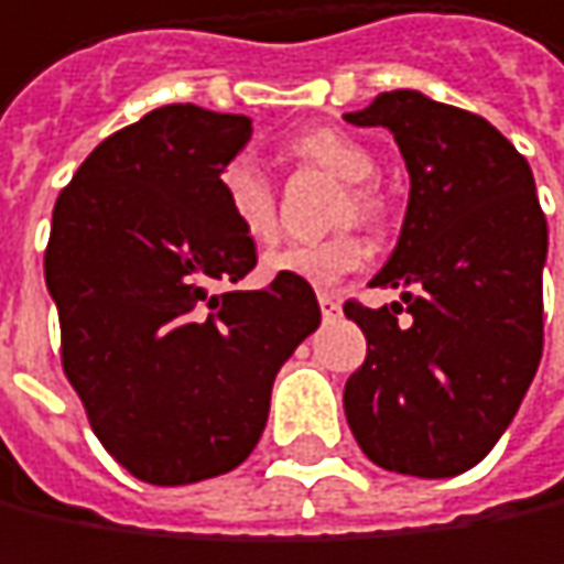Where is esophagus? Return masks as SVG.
Instances as JSON below:
<instances>
[{
  "instance_id": "1",
  "label": "esophagus",
  "mask_w": 564,
  "mask_h": 564,
  "mask_svg": "<svg viewBox=\"0 0 564 564\" xmlns=\"http://www.w3.org/2000/svg\"><path fill=\"white\" fill-rule=\"evenodd\" d=\"M318 305H322V315H328V318H332V315H338V308H341L335 292H318Z\"/></svg>"
}]
</instances>
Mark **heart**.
<instances>
[{
	"mask_svg": "<svg viewBox=\"0 0 564 564\" xmlns=\"http://www.w3.org/2000/svg\"><path fill=\"white\" fill-rule=\"evenodd\" d=\"M292 153L302 160L322 166L325 173L351 183L348 196L341 199V219H361L375 223L381 216V196L368 183L378 173L375 153L345 131L335 128H312L292 141ZM219 196L229 213V219L239 226V232L259 246L272 242L279 236V216H275V193L269 176L252 160H232L219 173ZM368 262V242L355 229H341L328 239L315 242H289L265 256L262 272L272 279H299L312 285H332L351 272H358Z\"/></svg>",
	"mask_w": 564,
	"mask_h": 564,
	"instance_id": "heart-1",
	"label": "heart"
}]
</instances>
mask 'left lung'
<instances>
[{
	"instance_id": "left-lung-1",
	"label": "left lung",
	"mask_w": 564,
	"mask_h": 564,
	"mask_svg": "<svg viewBox=\"0 0 564 564\" xmlns=\"http://www.w3.org/2000/svg\"><path fill=\"white\" fill-rule=\"evenodd\" d=\"M345 121L388 128L411 173L398 249L371 279L404 302H345L368 338L345 417L378 466L456 476L496 446L542 358L549 229L535 180L489 121L421 91H384Z\"/></svg>"
}]
</instances>
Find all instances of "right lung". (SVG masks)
I'll list each match as a JSON object with an SVG mask.
<instances>
[{"label":"right lung","instance_id":"obj_1","mask_svg":"<svg viewBox=\"0 0 564 564\" xmlns=\"http://www.w3.org/2000/svg\"><path fill=\"white\" fill-rule=\"evenodd\" d=\"M249 134L242 115L156 108L98 143L52 213L45 282L65 378L105 449L153 486L236 469L279 368L322 322L299 279L216 292L256 269L219 196Z\"/></svg>","mask_w":564,"mask_h":564}]
</instances>
